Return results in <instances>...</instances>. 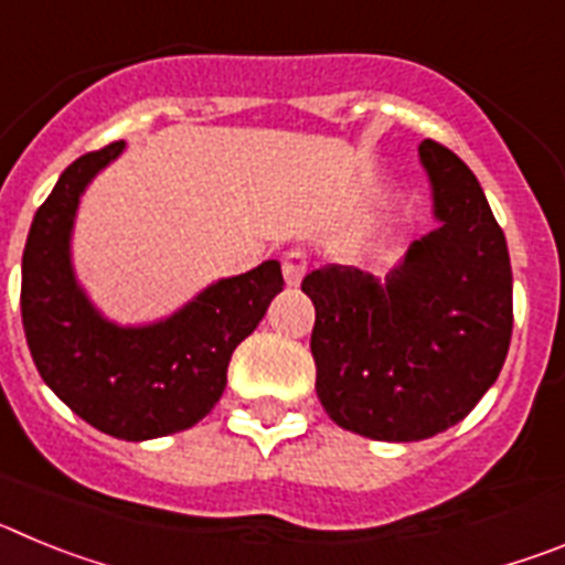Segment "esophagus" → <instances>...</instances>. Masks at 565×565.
<instances>
[{
  "mask_svg": "<svg viewBox=\"0 0 565 565\" xmlns=\"http://www.w3.org/2000/svg\"><path fill=\"white\" fill-rule=\"evenodd\" d=\"M306 271H308L306 252H297V248L286 252V257H282V277H286L288 286L297 288L299 282H302V277H306Z\"/></svg>",
  "mask_w": 565,
  "mask_h": 565,
  "instance_id": "34e87169",
  "label": "esophagus"
}]
</instances>
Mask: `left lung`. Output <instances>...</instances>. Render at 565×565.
<instances>
[{
  "instance_id": "obj_1",
  "label": "left lung",
  "mask_w": 565,
  "mask_h": 565,
  "mask_svg": "<svg viewBox=\"0 0 565 565\" xmlns=\"http://www.w3.org/2000/svg\"><path fill=\"white\" fill-rule=\"evenodd\" d=\"M418 158L436 228L384 279L326 266L302 279L328 416L373 441H422L469 416L512 339L507 237L467 163L436 141Z\"/></svg>"
}]
</instances>
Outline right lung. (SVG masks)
<instances>
[{"instance_id":"right-lung-1","label":"right lung","mask_w":565,"mask_h":565,"mask_svg":"<svg viewBox=\"0 0 565 565\" xmlns=\"http://www.w3.org/2000/svg\"><path fill=\"white\" fill-rule=\"evenodd\" d=\"M115 141L70 163L39 206L22 254V326L39 376L70 411L124 441L194 427L226 391L232 353L282 291L277 259L217 279L147 326L104 317L73 268L84 189L124 152Z\"/></svg>"}]
</instances>
